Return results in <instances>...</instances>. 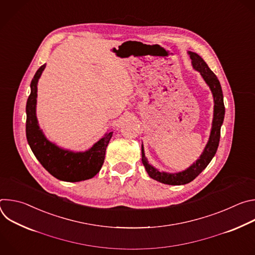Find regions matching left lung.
<instances>
[{
  "label": "left lung",
  "mask_w": 255,
  "mask_h": 255,
  "mask_svg": "<svg viewBox=\"0 0 255 255\" xmlns=\"http://www.w3.org/2000/svg\"><path fill=\"white\" fill-rule=\"evenodd\" d=\"M188 53L192 59L193 67L200 72L204 81L209 86L214 98V116H213V122H212V129H211L209 141L206 145L203 153L201 154L200 158L187 169L179 172H175V173H169V172L159 171L158 169L153 167L148 162L146 157H145L143 144L141 146L142 163L145 169H146L148 175L151 178L159 181V183H162L165 185H171V186H180V185H186L191 183L192 180H194L207 167V165L210 163L212 158L215 156L218 146H219L221 126L223 124L224 116H225L223 93H222V88L219 80L217 79L216 75L209 68L208 64L204 61V59L199 54L192 51H189Z\"/></svg>",
  "instance_id": "8db88e82"
}]
</instances>
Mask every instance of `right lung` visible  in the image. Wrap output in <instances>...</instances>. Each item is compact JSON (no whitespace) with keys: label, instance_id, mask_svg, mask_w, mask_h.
I'll use <instances>...</instances> for the list:
<instances>
[{"label":"right lung","instance_id":"right-lung-1","mask_svg":"<svg viewBox=\"0 0 255 255\" xmlns=\"http://www.w3.org/2000/svg\"><path fill=\"white\" fill-rule=\"evenodd\" d=\"M46 64L41 65L31 81V93L26 105V137L35 157L54 177L64 181L86 180L94 177L101 169L106 148L113 132L105 134L93 147L85 152H74L58 147L50 142L40 129L36 117L37 84Z\"/></svg>","mask_w":255,"mask_h":255}]
</instances>
